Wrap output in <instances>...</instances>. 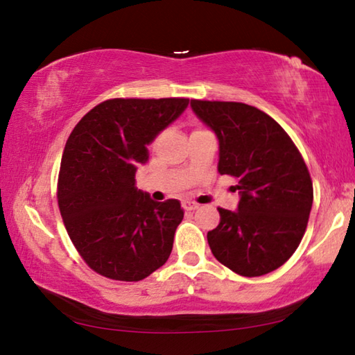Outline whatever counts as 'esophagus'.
<instances>
[{
    "mask_svg": "<svg viewBox=\"0 0 355 355\" xmlns=\"http://www.w3.org/2000/svg\"><path fill=\"white\" fill-rule=\"evenodd\" d=\"M183 208L186 209V211H194V209L199 208V205H197V203H194V202H184Z\"/></svg>",
    "mask_w": 355,
    "mask_h": 355,
    "instance_id": "34e87169",
    "label": "esophagus"
}]
</instances>
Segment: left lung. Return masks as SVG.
I'll use <instances>...</instances> for the list:
<instances>
[{
    "mask_svg": "<svg viewBox=\"0 0 355 355\" xmlns=\"http://www.w3.org/2000/svg\"><path fill=\"white\" fill-rule=\"evenodd\" d=\"M191 107L219 141L220 175L238 178L236 211L219 208L208 232L216 260L244 277L280 268L307 228L313 184L286 131L255 106L191 100Z\"/></svg>",
    "mask_w": 355,
    "mask_h": 355,
    "instance_id": "left-lung-1",
    "label": "left lung"
}]
</instances>
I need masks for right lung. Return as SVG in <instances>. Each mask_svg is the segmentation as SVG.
<instances>
[{
    "instance_id": "obj_1",
    "label": "right lung",
    "mask_w": 355,
    "mask_h": 355,
    "mask_svg": "<svg viewBox=\"0 0 355 355\" xmlns=\"http://www.w3.org/2000/svg\"><path fill=\"white\" fill-rule=\"evenodd\" d=\"M188 98H114L89 111L65 144L58 203L83 260L112 280L137 282L167 261L183 220L175 199L135 186L148 144L182 116Z\"/></svg>"
}]
</instances>
